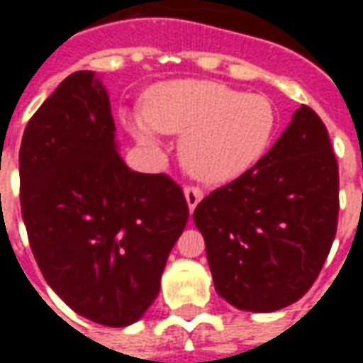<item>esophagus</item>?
<instances>
[{"instance_id":"obj_1","label":"esophagus","mask_w":363,"mask_h":363,"mask_svg":"<svg viewBox=\"0 0 363 363\" xmlns=\"http://www.w3.org/2000/svg\"><path fill=\"white\" fill-rule=\"evenodd\" d=\"M184 196H186L190 212H192L198 206V202L202 200V196H204V190L200 189V186H196V184H189V186L184 189Z\"/></svg>"}]
</instances>
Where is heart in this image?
<instances>
[{"label": "heart", "instance_id": "heart-1", "mask_svg": "<svg viewBox=\"0 0 363 363\" xmlns=\"http://www.w3.org/2000/svg\"><path fill=\"white\" fill-rule=\"evenodd\" d=\"M135 138L155 145V134L184 135L182 165L206 182L245 173L267 151L276 111L264 95H247L213 82H169L151 91L143 118L130 122Z\"/></svg>", "mask_w": 363, "mask_h": 363}]
</instances>
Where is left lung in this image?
<instances>
[{"mask_svg": "<svg viewBox=\"0 0 363 363\" xmlns=\"http://www.w3.org/2000/svg\"><path fill=\"white\" fill-rule=\"evenodd\" d=\"M338 208V163L327 126L301 104L257 165L194 210L218 294L257 313L297 301L327 260Z\"/></svg>", "mask_w": 363, "mask_h": 363, "instance_id": "obj_1", "label": "left lung"}]
</instances>
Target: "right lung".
<instances>
[{"mask_svg": "<svg viewBox=\"0 0 363 363\" xmlns=\"http://www.w3.org/2000/svg\"><path fill=\"white\" fill-rule=\"evenodd\" d=\"M114 130L93 72L60 83L23 134L21 213L50 288L93 323L126 327L155 301L189 204L169 174L130 171Z\"/></svg>", "mask_w": 363, "mask_h": 363, "instance_id": "add662e5", "label": "right lung"}]
</instances>
